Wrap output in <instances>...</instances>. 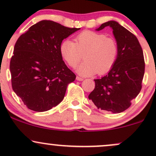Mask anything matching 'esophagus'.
<instances>
[{"label":"esophagus","instance_id":"obj_1","mask_svg":"<svg viewBox=\"0 0 156 156\" xmlns=\"http://www.w3.org/2000/svg\"><path fill=\"white\" fill-rule=\"evenodd\" d=\"M76 80H78V81H82V80H83V78H80V77L77 76L76 77Z\"/></svg>","mask_w":156,"mask_h":156}]
</instances>
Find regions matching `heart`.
<instances>
[{
  "instance_id": "obj_1",
  "label": "heart",
  "mask_w": 156,
  "mask_h": 156,
  "mask_svg": "<svg viewBox=\"0 0 156 156\" xmlns=\"http://www.w3.org/2000/svg\"><path fill=\"white\" fill-rule=\"evenodd\" d=\"M62 57L68 65L75 67L80 61H85L77 67L76 71L83 76L108 73L117 62L119 48L112 37L95 31H85L76 38V43L64 40L60 46Z\"/></svg>"
}]
</instances>
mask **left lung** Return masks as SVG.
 I'll list each match as a JSON object with an SVG mask.
<instances>
[{
	"label": "left lung",
	"instance_id": "8db88e82",
	"mask_svg": "<svg viewBox=\"0 0 156 156\" xmlns=\"http://www.w3.org/2000/svg\"><path fill=\"white\" fill-rule=\"evenodd\" d=\"M110 26L118 44L117 62L106 76L94 80L95 87L89 94L98 108L120 113L128 108L141 89L144 59L139 40L131 32L116 21L103 23L97 31Z\"/></svg>",
	"mask_w": 156,
	"mask_h": 156
}]
</instances>
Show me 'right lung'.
Masks as SVG:
<instances>
[{
    "mask_svg": "<svg viewBox=\"0 0 156 156\" xmlns=\"http://www.w3.org/2000/svg\"><path fill=\"white\" fill-rule=\"evenodd\" d=\"M79 29L42 20L17 40L10 61L12 86L28 108L46 112L64 99L76 76L62 59L60 46Z\"/></svg>",
    "mask_w": 156,
    "mask_h": 156,
    "instance_id": "obj_1",
    "label": "right lung"
}]
</instances>
